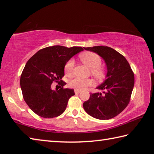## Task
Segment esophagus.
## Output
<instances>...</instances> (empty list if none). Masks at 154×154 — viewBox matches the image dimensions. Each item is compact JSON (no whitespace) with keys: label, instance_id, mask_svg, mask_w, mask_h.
Returning <instances> with one entry per match:
<instances>
[{"label":"esophagus","instance_id":"esophagus-1","mask_svg":"<svg viewBox=\"0 0 154 154\" xmlns=\"http://www.w3.org/2000/svg\"><path fill=\"white\" fill-rule=\"evenodd\" d=\"M81 91L79 90H77V89H75V94H79Z\"/></svg>","mask_w":154,"mask_h":154}]
</instances>
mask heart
<instances>
[{
  "mask_svg": "<svg viewBox=\"0 0 154 154\" xmlns=\"http://www.w3.org/2000/svg\"><path fill=\"white\" fill-rule=\"evenodd\" d=\"M79 58L83 64L90 68L91 74L98 79H103L105 77V71L103 66H100L102 60L98 54L94 52L86 51L80 54ZM74 60H69L64 66V71L66 75H71L73 71ZM93 84V81L91 79L76 77L70 82V85L77 90H83L85 88Z\"/></svg>",
  "mask_w": 154,
  "mask_h": 154,
  "instance_id": "b5f03b06",
  "label": "heart"
}]
</instances>
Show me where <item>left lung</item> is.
I'll return each instance as SVG.
<instances>
[{"label": "left lung", "instance_id": "1", "mask_svg": "<svg viewBox=\"0 0 154 154\" xmlns=\"http://www.w3.org/2000/svg\"><path fill=\"white\" fill-rule=\"evenodd\" d=\"M102 58L106 64V79L96 88L103 92L90 94L83 103L88 114L98 119H109L124 111L130 102L134 84V76L127 60L107 46L83 48Z\"/></svg>", "mask_w": 154, "mask_h": 154}]
</instances>
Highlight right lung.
I'll use <instances>...</instances> for the list:
<instances>
[{
  "label": "right lung",
  "instance_id": "right-lung-1",
  "mask_svg": "<svg viewBox=\"0 0 154 154\" xmlns=\"http://www.w3.org/2000/svg\"><path fill=\"white\" fill-rule=\"evenodd\" d=\"M83 50L82 47H48L38 51L28 60L20 77L23 98L34 113L44 118L60 116L66 108L74 90L64 88L62 80L64 66L72 56ZM54 81L61 85L53 91Z\"/></svg>",
  "mask_w": 154,
  "mask_h": 154
}]
</instances>
